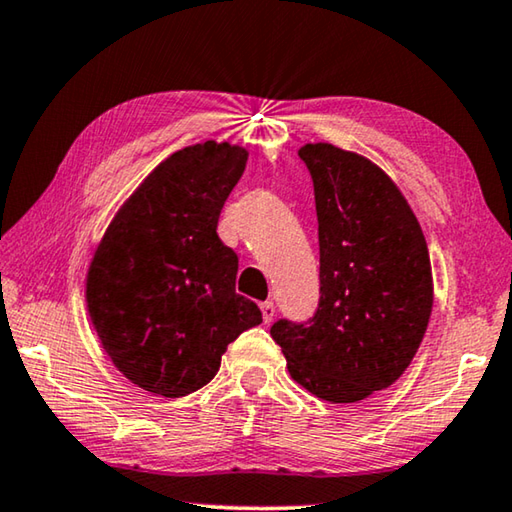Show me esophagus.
<instances>
[{"label": "esophagus", "mask_w": 512, "mask_h": 512, "mask_svg": "<svg viewBox=\"0 0 512 512\" xmlns=\"http://www.w3.org/2000/svg\"><path fill=\"white\" fill-rule=\"evenodd\" d=\"M259 309H262L264 323H271V320L275 318V305H273V302H262V305H259Z\"/></svg>", "instance_id": "obj_1"}]
</instances>
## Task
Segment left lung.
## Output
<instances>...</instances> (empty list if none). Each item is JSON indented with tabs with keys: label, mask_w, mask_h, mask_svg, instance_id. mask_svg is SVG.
<instances>
[{
	"label": "left lung",
	"mask_w": 512,
	"mask_h": 512,
	"mask_svg": "<svg viewBox=\"0 0 512 512\" xmlns=\"http://www.w3.org/2000/svg\"><path fill=\"white\" fill-rule=\"evenodd\" d=\"M314 180L320 300L307 323L277 320L289 375L332 404L366 400L402 377L427 332V241L400 189L375 162L318 142L298 151Z\"/></svg>",
	"instance_id": "obj_1"
}]
</instances>
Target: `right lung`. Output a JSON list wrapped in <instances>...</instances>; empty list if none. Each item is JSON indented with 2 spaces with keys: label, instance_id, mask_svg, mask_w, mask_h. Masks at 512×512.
<instances>
[{
  "label": "right lung",
  "instance_id": "1",
  "mask_svg": "<svg viewBox=\"0 0 512 512\" xmlns=\"http://www.w3.org/2000/svg\"><path fill=\"white\" fill-rule=\"evenodd\" d=\"M244 146L207 140L160 162L119 207L88 268L85 300L126 379L162 397L203 388L241 332L262 323L235 291L239 257L216 235L246 169Z\"/></svg>",
  "mask_w": 512,
  "mask_h": 512
}]
</instances>
